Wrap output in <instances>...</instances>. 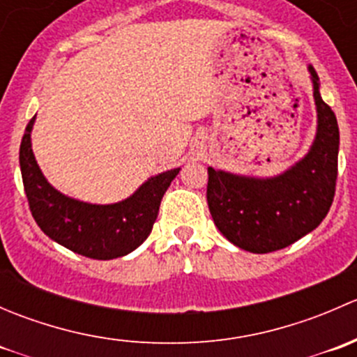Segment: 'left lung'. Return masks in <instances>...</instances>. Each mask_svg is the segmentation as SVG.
Returning <instances> with one entry per match:
<instances>
[{
	"label": "left lung",
	"instance_id": "8db88e82",
	"mask_svg": "<svg viewBox=\"0 0 357 357\" xmlns=\"http://www.w3.org/2000/svg\"><path fill=\"white\" fill-rule=\"evenodd\" d=\"M318 112L311 150L275 178H250L208 167L207 204L219 231L243 250L268 254L291 245L318 228L335 197L338 124L319 95V77L309 66Z\"/></svg>",
	"mask_w": 357,
	"mask_h": 357
}]
</instances>
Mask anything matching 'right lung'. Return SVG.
Segmentation results:
<instances>
[{
  "mask_svg": "<svg viewBox=\"0 0 357 357\" xmlns=\"http://www.w3.org/2000/svg\"><path fill=\"white\" fill-rule=\"evenodd\" d=\"M34 117L20 143V171L32 218L45 235L68 250L89 259L109 261L129 254L149 238L162 197L179 169L143 183L129 199L109 205L86 204L66 197L43 176L31 149Z\"/></svg>",
  "mask_w": 357,
  "mask_h": 357,
  "instance_id": "1",
  "label": "right lung"
}]
</instances>
